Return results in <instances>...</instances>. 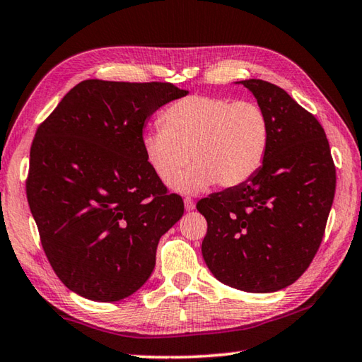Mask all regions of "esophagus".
Listing matches in <instances>:
<instances>
[{
  "instance_id": "1",
  "label": "esophagus",
  "mask_w": 362,
  "mask_h": 362,
  "mask_svg": "<svg viewBox=\"0 0 362 362\" xmlns=\"http://www.w3.org/2000/svg\"><path fill=\"white\" fill-rule=\"evenodd\" d=\"M183 204H185V211H188V212L194 209V201L192 198L183 199Z\"/></svg>"
}]
</instances>
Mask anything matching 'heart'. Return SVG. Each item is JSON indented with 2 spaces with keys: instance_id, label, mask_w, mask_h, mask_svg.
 Here are the masks:
<instances>
[{
  "instance_id": "obj_1",
  "label": "heart",
  "mask_w": 362,
  "mask_h": 362,
  "mask_svg": "<svg viewBox=\"0 0 362 362\" xmlns=\"http://www.w3.org/2000/svg\"><path fill=\"white\" fill-rule=\"evenodd\" d=\"M161 122L163 127L144 134L145 161L168 183L192 158L194 166L173 182L183 193L199 192L216 182L222 187L241 185L259 170L267 155L268 121L252 102L189 95L170 103Z\"/></svg>"
}]
</instances>
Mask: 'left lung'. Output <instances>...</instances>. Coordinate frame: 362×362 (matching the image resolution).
<instances>
[{
	"label": "left lung",
	"instance_id": "1",
	"mask_svg": "<svg viewBox=\"0 0 362 362\" xmlns=\"http://www.w3.org/2000/svg\"><path fill=\"white\" fill-rule=\"evenodd\" d=\"M241 84L267 116V155L249 180L198 201L207 220L201 252L220 283L274 292L296 283L320 249L335 164L320 121L284 89L263 79Z\"/></svg>",
	"mask_w": 362,
	"mask_h": 362
}]
</instances>
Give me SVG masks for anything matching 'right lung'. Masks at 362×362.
Returning a JSON list of instances; mask_svg holds the SVG:
<instances>
[{
    "mask_svg": "<svg viewBox=\"0 0 362 362\" xmlns=\"http://www.w3.org/2000/svg\"><path fill=\"white\" fill-rule=\"evenodd\" d=\"M187 94L170 83L86 79L36 131L28 206L49 263L78 296L118 302L150 278L183 201L145 161L144 126Z\"/></svg>",
    "mask_w": 362,
    "mask_h": 362,
    "instance_id": "obj_1",
    "label": "right lung"
}]
</instances>
